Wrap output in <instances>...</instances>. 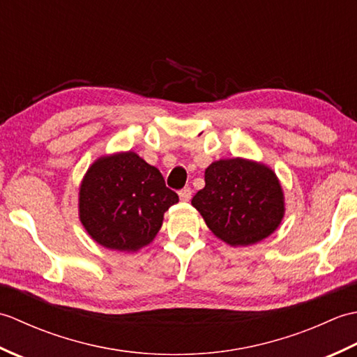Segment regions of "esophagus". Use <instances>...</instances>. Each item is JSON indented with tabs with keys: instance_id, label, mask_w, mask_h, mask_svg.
<instances>
[{
	"instance_id": "1",
	"label": "esophagus",
	"mask_w": 357,
	"mask_h": 357,
	"mask_svg": "<svg viewBox=\"0 0 357 357\" xmlns=\"http://www.w3.org/2000/svg\"><path fill=\"white\" fill-rule=\"evenodd\" d=\"M179 198H181V201H190V198H192V188L190 187H184L183 190H179Z\"/></svg>"
}]
</instances>
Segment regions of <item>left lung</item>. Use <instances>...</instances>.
<instances>
[{"label":"left lung","mask_w":357,"mask_h":357,"mask_svg":"<svg viewBox=\"0 0 357 357\" xmlns=\"http://www.w3.org/2000/svg\"><path fill=\"white\" fill-rule=\"evenodd\" d=\"M192 206L208 229L230 245H250L270 236L284 216V195L276 174L264 164L233 158L206 170V187Z\"/></svg>","instance_id":"1"}]
</instances>
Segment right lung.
<instances>
[{"label":"right lung","instance_id":"right-lung-1","mask_svg":"<svg viewBox=\"0 0 357 357\" xmlns=\"http://www.w3.org/2000/svg\"><path fill=\"white\" fill-rule=\"evenodd\" d=\"M178 201L156 167L126 151L90 167L79 188V219L98 244L135 252L153 241Z\"/></svg>","mask_w":357,"mask_h":357}]
</instances>
